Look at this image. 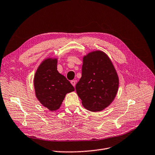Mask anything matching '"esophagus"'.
I'll return each mask as SVG.
<instances>
[{"instance_id": "1", "label": "esophagus", "mask_w": 155, "mask_h": 155, "mask_svg": "<svg viewBox=\"0 0 155 155\" xmlns=\"http://www.w3.org/2000/svg\"><path fill=\"white\" fill-rule=\"evenodd\" d=\"M71 84H72L74 86H75V85H76V81H75V80H72V81H71Z\"/></svg>"}]
</instances>
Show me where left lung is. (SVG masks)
<instances>
[{"label": "left lung", "instance_id": "obj_1", "mask_svg": "<svg viewBox=\"0 0 155 155\" xmlns=\"http://www.w3.org/2000/svg\"><path fill=\"white\" fill-rule=\"evenodd\" d=\"M119 79L107 55L97 51L83 58L82 76L76 85L83 106L93 112L101 111L113 102Z\"/></svg>", "mask_w": 155, "mask_h": 155}]
</instances>
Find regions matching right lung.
Masks as SVG:
<instances>
[{"label":"right lung","instance_id":"1","mask_svg":"<svg viewBox=\"0 0 155 155\" xmlns=\"http://www.w3.org/2000/svg\"><path fill=\"white\" fill-rule=\"evenodd\" d=\"M34 81L37 98L50 110L59 109L65 95L74 91L69 80L58 72L57 59L48 58L42 61Z\"/></svg>","mask_w":155,"mask_h":155}]
</instances>
